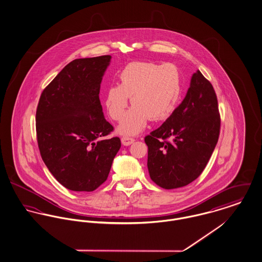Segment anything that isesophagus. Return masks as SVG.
Segmentation results:
<instances>
[{"label": "esophagus", "mask_w": 262, "mask_h": 262, "mask_svg": "<svg viewBox=\"0 0 262 262\" xmlns=\"http://www.w3.org/2000/svg\"><path fill=\"white\" fill-rule=\"evenodd\" d=\"M134 141H135L134 138H131V137H128V136H124V137L121 138V142H122V144L124 146H129V145H131Z\"/></svg>", "instance_id": "1"}]
</instances>
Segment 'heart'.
Listing matches in <instances>:
<instances>
[{
	"instance_id": "1",
	"label": "heart",
	"mask_w": 262,
	"mask_h": 262,
	"mask_svg": "<svg viewBox=\"0 0 262 262\" xmlns=\"http://www.w3.org/2000/svg\"><path fill=\"white\" fill-rule=\"evenodd\" d=\"M182 90L181 74L173 63L134 61L119 74V85L106 89L105 105L109 116L120 121L128 103L135 105L118 127L122 135H136L148 121H161L174 111Z\"/></svg>"
}]
</instances>
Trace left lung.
<instances>
[{"label": "left lung", "mask_w": 262, "mask_h": 262, "mask_svg": "<svg viewBox=\"0 0 262 262\" xmlns=\"http://www.w3.org/2000/svg\"><path fill=\"white\" fill-rule=\"evenodd\" d=\"M220 129L215 91L198 70L192 74L182 103L145 137L151 180L166 190L192 183L206 168L217 143Z\"/></svg>", "instance_id": "left-lung-1"}]
</instances>
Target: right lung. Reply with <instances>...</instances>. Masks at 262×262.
Listing matches in <instances>:
<instances>
[{"label": "right lung", "instance_id": "right-lung-1", "mask_svg": "<svg viewBox=\"0 0 262 262\" xmlns=\"http://www.w3.org/2000/svg\"><path fill=\"white\" fill-rule=\"evenodd\" d=\"M110 55L77 58L43 89L36 108L37 145L46 166L67 189L92 192L107 180L121 147L106 121L99 91Z\"/></svg>", "mask_w": 262, "mask_h": 262}]
</instances>
